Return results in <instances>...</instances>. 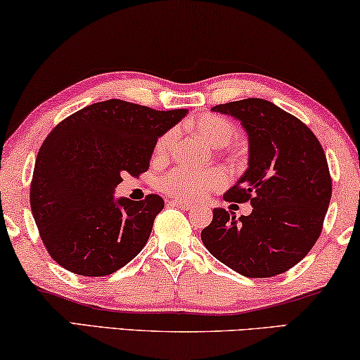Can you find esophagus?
Listing matches in <instances>:
<instances>
[{"instance_id":"1","label":"esophagus","mask_w":360,"mask_h":360,"mask_svg":"<svg viewBox=\"0 0 360 360\" xmlns=\"http://www.w3.org/2000/svg\"><path fill=\"white\" fill-rule=\"evenodd\" d=\"M171 203V205H173V207H178V208H181V210H191V208L192 207H194V205H192V203H189V202H181V200H173V202H169Z\"/></svg>"}]
</instances>
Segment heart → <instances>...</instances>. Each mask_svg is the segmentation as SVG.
<instances>
[{"label":"heart","instance_id":"1","mask_svg":"<svg viewBox=\"0 0 360 360\" xmlns=\"http://www.w3.org/2000/svg\"><path fill=\"white\" fill-rule=\"evenodd\" d=\"M187 127L213 147H226L238 136L233 122L218 115H205L198 120L189 121ZM171 141H173V132L171 131L160 136L153 146V158H163L168 153ZM224 182H226L224 173L218 168L195 171L179 166V168L171 169L168 174H165L160 179V187L174 198H198L213 189H219Z\"/></svg>","mask_w":360,"mask_h":360}]
</instances>
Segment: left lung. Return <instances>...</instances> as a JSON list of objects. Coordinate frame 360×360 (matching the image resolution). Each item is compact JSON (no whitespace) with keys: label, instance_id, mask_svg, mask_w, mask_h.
I'll list each match as a JSON object with an SVG mask.
<instances>
[{"label":"left lung","instance_id":"8db88e82","mask_svg":"<svg viewBox=\"0 0 360 360\" xmlns=\"http://www.w3.org/2000/svg\"><path fill=\"white\" fill-rule=\"evenodd\" d=\"M249 134V168L223 198L250 202L236 221L224 208L202 229V243L221 264L248 278L292 268L314 248L331 198L326 155L315 134L271 101L245 98L217 105Z\"/></svg>","mask_w":360,"mask_h":360}]
</instances>
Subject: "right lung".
Instances as JSON below:
<instances>
[{"label": "right lung", "mask_w": 360, "mask_h": 360, "mask_svg": "<svg viewBox=\"0 0 360 360\" xmlns=\"http://www.w3.org/2000/svg\"><path fill=\"white\" fill-rule=\"evenodd\" d=\"M186 112L112 98L76 111L48 134L35 160L30 208L56 264L80 276H106L143 249L165 200H115V187L124 174L146 173L155 142Z\"/></svg>", "instance_id": "right-lung-1"}]
</instances>
